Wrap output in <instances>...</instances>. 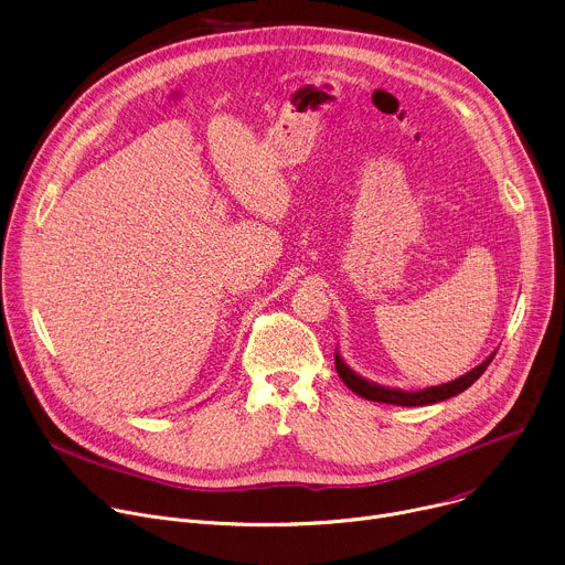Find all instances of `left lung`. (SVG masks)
Listing matches in <instances>:
<instances>
[{
  "label": "left lung",
  "instance_id": "obj_1",
  "mask_svg": "<svg viewBox=\"0 0 565 565\" xmlns=\"http://www.w3.org/2000/svg\"><path fill=\"white\" fill-rule=\"evenodd\" d=\"M497 353H492L486 362L478 364L476 369H471L469 373L460 375L458 380H451L447 384H440V386H429V388H423V391H402V388H388V386H382V384H375L371 380H364L362 375H358L344 360L342 355L335 351V369L342 377V382L353 391L358 393L360 397H366V399H373V402H386V405H399V407H425V405H434V402H443L447 397H454L458 393H462L465 388H469L482 373H486V369L490 366V362L494 360Z\"/></svg>",
  "mask_w": 565,
  "mask_h": 565
}]
</instances>
